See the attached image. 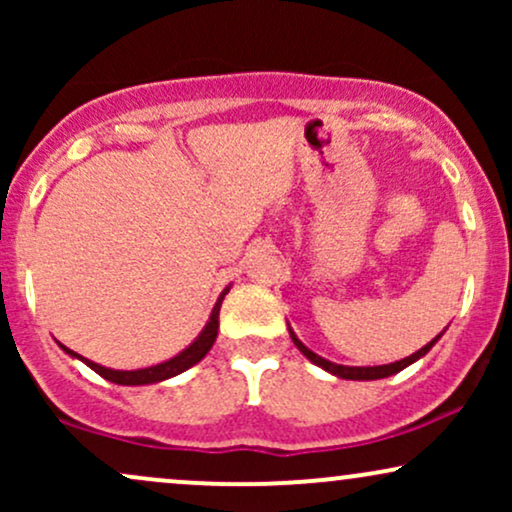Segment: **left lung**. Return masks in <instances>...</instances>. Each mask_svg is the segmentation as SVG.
<instances>
[{
  "label": "left lung",
  "instance_id": "8db88e82",
  "mask_svg": "<svg viewBox=\"0 0 512 512\" xmlns=\"http://www.w3.org/2000/svg\"><path fill=\"white\" fill-rule=\"evenodd\" d=\"M289 332H291V330H289ZM438 337H440V334H438ZM438 337L433 339V342H428V344L424 346V349H419V351H416V354H411V356H407V358H402V361L387 363V366L351 368V366H339V363H332V361H327V358H322V356L313 354V351H310L308 346H303L301 339H298L296 334L291 332V339H293V344H296L298 349H301V354H303L305 358H310V361H313L315 366H320V368L330 370V373H334V375H337V378H344V380H380V378H387V375H395V373H399V370H404V368H407L409 363L419 361L421 356L428 354V351H431V346L438 342Z\"/></svg>",
  "mask_w": 512,
  "mask_h": 512
}]
</instances>
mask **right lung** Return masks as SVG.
Segmentation results:
<instances>
[{
	"instance_id": "obj_1",
	"label": "right lung",
	"mask_w": 512,
	"mask_h": 512,
	"mask_svg": "<svg viewBox=\"0 0 512 512\" xmlns=\"http://www.w3.org/2000/svg\"><path fill=\"white\" fill-rule=\"evenodd\" d=\"M228 289L221 293L219 301H216L214 310H211V317L207 322V327H204V332L199 334V337L187 346L185 351H180L178 356L170 358L166 363H158V366H151V368H142V370H110L105 366H98V363L88 361V358L74 354V351H69L67 346H62L67 354H72L76 358H81V361L86 363L88 368L96 370L98 375H103L105 380H110V383H117V385H149V383H161V380H168L173 378V375L182 373V370L192 368L195 363L202 361L204 356L209 354V349L214 346L216 342V334H219V310H221V303H223V296H226Z\"/></svg>"
}]
</instances>
